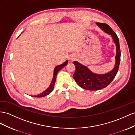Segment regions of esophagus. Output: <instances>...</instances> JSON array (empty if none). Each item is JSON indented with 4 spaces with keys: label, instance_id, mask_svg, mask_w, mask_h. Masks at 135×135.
<instances>
[{
    "label": "esophagus",
    "instance_id": "34e87169",
    "mask_svg": "<svg viewBox=\"0 0 135 135\" xmlns=\"http://www.w3.org/2000/svg\"><path fill=\"white\" fill-rule=\"evenodd\" d=\"M75 59V56H73V55H72V56H70V57H69V60L70 61H73Z\"/></svg>",
    "mask_w": 135,
    "mask_h": 135
}]
</instances>
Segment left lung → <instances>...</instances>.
I'll use <instances>...</instances> for the list:
<instances>
[{
  "label": "left lung",
  "mask_w": 135,
  "mask_h": 135,
  "mask_svg": "<svg viewBox=\"0 0 135 135\" xmlns=\"http://www.w3.org/2000/svg\"><path fill=\"white\" fill-rule=\"evenodd\" d=\"M104 32L112 36L116 47L115 64L112 70L104 74H98L92 72L85 66L75 61L74 64L76 70L73 75L74 79L82 88L89 91H97L107 87L115 78L119 70L120 61V48L119 38L112 28L105 23H96Z\"/></svg>",
  "instance_id": "8db88e82"
}]
</instances>
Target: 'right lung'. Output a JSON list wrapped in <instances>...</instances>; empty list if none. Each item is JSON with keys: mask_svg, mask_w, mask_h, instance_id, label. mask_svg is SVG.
I'll return each mask as SVG.
<instances>
[{"mask_svg": "<svg viewBox=\"0 0 135 135\" xmlns=\"http://www.w3.org/2000/svg\"><path fill=\"white\" fill-rule=\"evenodd\" d=\"M67 64H68V60H67L65 62H64L63 64H61L60 65H57V66L54 68L53 78H52V81H51V84H50V85L49 86V87H48L47 89H46V90H45L44 91H43L42 93H41V94H40L39 95L32 96V97L42 98V97H44V96H47L48 95H49L50 93L53 91V89H54L55 83V81H56V76H57V74L58 73V72L60 70H61V69L63 68L64 66H65V65H66Z\"/></svg>", "mask_w": 135, "mask_h": 135, "instance_id": "add662e5", "label": "right lung"}]
</instances>
